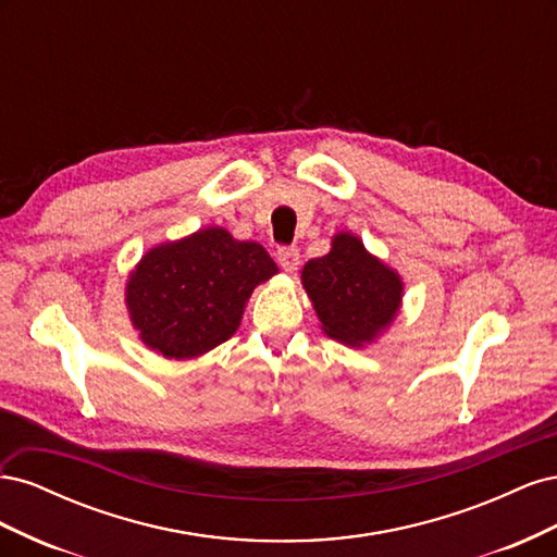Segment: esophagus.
Segmentation results:
<instances>
[{
	"label": "esophagus",
	"mask_w": 557,
	"mask_h": 557,
	"mask_svg": "<svg viewBox=\"0 0 557 557\" xmlns=\"http://www.w3.org/2000/svg\"><path fill=\"white\" fill-rule=\"evenodd\" d=\"M276 260L285 269V272L295 274L297 269H299V250L297 248H278Z\"/></svg>",
	"instance_id": "esophagus-1"
}]
</instances>
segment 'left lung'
<instances>
[{"label": "left lung", "mask_w": 557, "mask_h": 557, "mask_svg": "<svg viewBox=\"0 0 557 557\" xmlns=\"http://www.w3.org/2000/svg\"><path fill=\"white\" fill-rule=\"evenodd\" d=\"M301 283L323 323V332L346 346H364L393 323L404 283L348 232L332 239V250L309 260Z\"/></svg>", "instance_id": "left-lung-1"}]
</instances>
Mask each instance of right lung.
I'll return each instance as SVG.
<instances>
[{
    "label": "right lung",
    "mask_w": 557,
    "mask_h": 557,
    "mask_svg": "<svg viewBox=\"0 0 557 557\" xmlns=\"http://www.w3.org/2000/svg\"><path fill=\"white\" fill-rule=\"evenodd\" d=\"M278 272L256 242L223 227L150 248L129 274L125 301L141 342L170 360H190L237 332L246 299Z\"/></svg>",
    "instance_id": "right-lung-1"
}]
</instances>
